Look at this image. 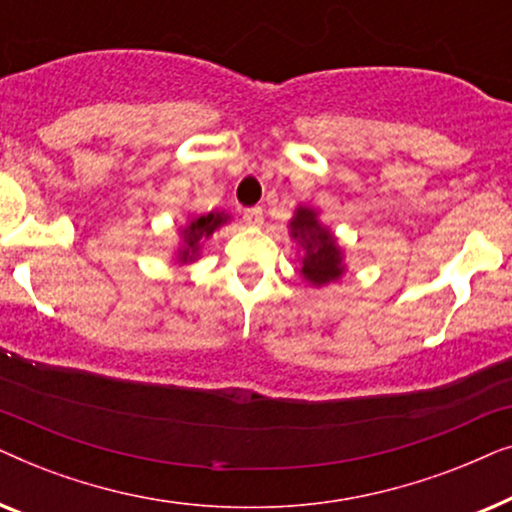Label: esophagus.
Here are the masks:
<instances>
[{
  "instance_id": "obj_1",
  "label": "esophagus",
  "mask_w": 512,
  "mask_h": 512,
  "mask_svg": "<svg viewBox=\"0 0 512 512\" xmlns=\"http://www.w3.org/2000/svg\"><path fill=\"white\" fill-rule=\"evenodd\" d=\"M242 219H244V223H247V226H261V223H263V209L261 207L244 209Z\"/></svg>"
}]
</instances>
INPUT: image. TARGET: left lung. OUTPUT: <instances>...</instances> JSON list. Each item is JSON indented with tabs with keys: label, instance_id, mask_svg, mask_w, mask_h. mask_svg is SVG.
Listing matches in <instances>:
<instances>
[{
	"label": "left lung",
	"instance_id": "1",
	"mask_svg": "<svg viewBox=\"0 0 512 512\" xmlns=\"http://www.w3.org/2000/svg\"><path fill=\"white\" fill-rule=\"evenodd\" d=\"M291 233L293 237H298L307 251L303 258V275L310 282L326 284L342 275L338 244H335L333 235L326 228L319 226L312 209H298L296 219L291 221Z\"/></svg>",
	"mask_w": 512,
	"mask_h": 512
}]
</instances>
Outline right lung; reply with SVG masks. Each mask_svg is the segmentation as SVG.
<instances>
[{"label": "right lung", "instance_id": "obj_1", "mask_svg": "<svg viewBox=\"0 0 512 512\" xmlns=\"http://www.w3.org/2000/svg\"><path fill=\"white\" fill-rule=\"evenodd\" d=\"M226 221V216L223 214H207V216H200V219L191 221V226L184 230V242L186 247L181 249L179 258L181 261H191L198 254V244L202 237H209L214 233L216 226H221V223Z\"/></svg>", "mask_w": 512, "mask_h": 512}]
</instances>
